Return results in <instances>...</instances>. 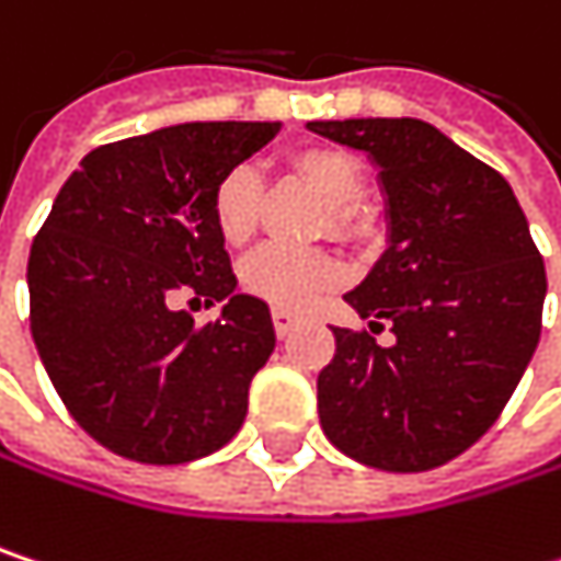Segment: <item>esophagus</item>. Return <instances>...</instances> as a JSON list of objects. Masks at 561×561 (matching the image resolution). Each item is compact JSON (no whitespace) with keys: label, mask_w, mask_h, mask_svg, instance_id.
<instances>
[{"label":"esophagus","mask_w":561,"mask_h":561,"mask_svg":"<svg viewBox=\"0 0 561 561\" xmlns=\"http://www.w3.org/2000/svg\"><path fill=\"white\" fill-rule=\"evenodd\" d=\"M301 321V314H295V311H288V308H273V324H276V334L285 337V334H291V328Z\"/></svg>","instance_id":"obj_1"}]
</instances>
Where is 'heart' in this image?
<instances>
[{"instance_id":"b5f03b06","label":"heart","mask_w":561,"mask_h":561,"mask_svg":"<svg viewBox=\"0 0 561 561\" xmlns=\"http://www.w3.org/2000/svg\"><path fill=\"white\" fill-rule=\"evenodd\" d=\"M288 169L301 178L324 204L321 227L351 247H360L374 237V224L357 204L367 174L364 165L337 149V146H305L288 156ZM210 220L217 237L227 247H243L256 233L260 220V178L250 165L230 169L210 191ZM341 279V266L321 250H285L266 247L243 260L240 266V288L273 308H308L318 295H324Z\"/></svg>"}]
</instances>
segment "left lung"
<instances>
[{"label":"left lung","instance_id":"left-lung-1","mask_svg":"<svg viewBox=\"0 0 561 561\" xmlns=\"http://www.w3.org/2000/svg\"><path fill=\"white\" fill-rule=\"evenodd\" d=\"M364 149L390 201V247L347 291L370 328H331L318 374L328 442L380 471H432L468 451L504 412L542 328L546 266L519 201L422 119L308 123ZM390 327V348L376 334Z\"/></svg>","mask_w":561,"mask_h":561}]
</instances>
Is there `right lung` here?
Segmentation results:
<instances>
[{
	"label": "right lung",
	"instance_id": "1",
	"mask_svg": "<svg viewBox=\"0 0 561 561\" xmlns=\"http://www.w3.org/2000/svg\"><path fill=\"white\" fill-rule=\"evenodd\" d=\"M279 123H184L93 149L57 191L28 256L38 357L77 425L119 458L184 465L243 425L276 347L270 305L233 295L214 184ZM213 304L194 325L173 298Z\"/></svg>",
	"mask_w": 561,
	"mask_h": 561
}]
</instances>
